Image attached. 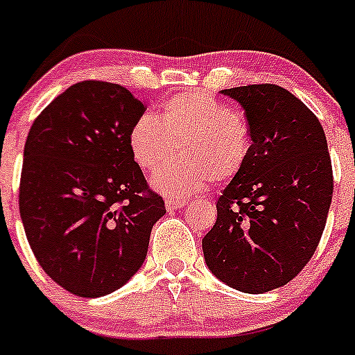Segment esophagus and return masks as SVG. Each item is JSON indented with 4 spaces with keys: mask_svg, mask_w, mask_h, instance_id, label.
<instances>
[{
    "mask_svg": "<svg viewBox=\"0 0 355 355\" xmlns=\"http://www.w3.org/2000/svg\"><path fill=\"white\" fill-rule=\"evenodd\" d=\"M186 205V200H182V198H167L166 200V207L169 209H174V208H182Z\"/></svg>",
    "mask_w": 355,
    "mask_h": 355,
    "instance_id": "obj_1",
    "label": "esophagus"
}]
</instances>
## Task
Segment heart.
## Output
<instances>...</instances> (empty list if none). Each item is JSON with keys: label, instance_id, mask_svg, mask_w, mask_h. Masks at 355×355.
Masks as SVG:
<instances>
[{"label": "heart", "instance_id": "obj_1", "mask_svg": "<svg viewBox=\"0 0 355 355\" xmlns=\"http://www.w3.org/2000/svg\"><path fill=\"white\" fill-rule=\"evenodd\" d=\"M128 148L147 173L173 162L181 148L184 159L152 178L157 191L181 198L203 191L211 181L222 184L237 176L249 161L252 139L232 106L188 91L164 101L159 120L148 113L137 118L128 132Z\"/></svg>", "mask_w": 355, "mask_h": 355}]
</instances>
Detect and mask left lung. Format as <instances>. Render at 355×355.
I'll return each instance as SVG.
<instances>
[{
	"mask_svg": "<svg viewBox=\"0 0 355 355\" xmlns=\"http://www.w3.org/2000/svg\"><path fill=\"white\" fill-rule=\"evenodd\" d=\"M222 93L245 110L252 150L216 201L203 254L220 281L259 295L289 283L315 254L334 196L331 161L322 123L288 89Z\"/></svg>",
	"mask_w": 355,
	"mask_h": 355,
	"instance_id": "obj_1",
	"label": "left lung"
}]
</instances>
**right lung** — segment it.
<instances>
[{
	"label": "right lung",
	"mask_w": 355,
	"mask_h": 355,
	"mask_svg": "<svg viewBox=\"0 0 355 355\" xmlns=\"http://www.w3.org/2000/svg\"><path fill=\"white\" fill-rule=\"evenodd\" d=\"M146 106L127 87L81 81L32 123L20 178V216L42 269L66 291L98 298L146 261L166 213L128 148Z\"/></svg>",
	"instance_id": "obj_1"
}]
</instances>
